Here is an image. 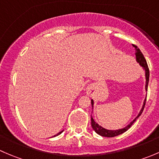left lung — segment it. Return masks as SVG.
<instances>
[{
  "mask_svg": "<svg viewBox=\"0 0 159 159\" xmlns=\"http://www.w3.org/2000/svg\"><path fill=\"white\" fill-rule=\"evenodd\" d=\"M132 45H133V47L135 48L136 61L139 62V65H140L141 66H142L145 70V78H146V85H145V89H146V91H147V90H148V81H149V69H148V65H147L146 60H145L143 54L141 52L140 49L138 48L137 46L134 45V44H132ZM145 103H146V98H145V100L144 101V105H143V106H142V108L141 109L140 112H139V115H138V116L136 117V118H134V119L133 120L131 123H130L129 125H127L125 128H124V129H118V130H114V131L113 130H107V129H104V128H102V126H100L99 125H98L97 123L94 121V119H93L92 117H91V126H92V129L94 130V131H95L96 133H98V134H100V135L103 136V137L111 138V137H115V136L119 135V134L125 132L128 129H129L130 127H131V126L133 125V123L136 121V119H137V118H139L141 115H142L144 108H145ZM93 105H94V102H93V100H91V106H92V109H93Z\"/></svg>",
  "mask_w": 159,
  "mask_h": 159,
  "instance_id": "8db88e82",
  "label": "left lung"
}]
</instances>
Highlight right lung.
I'll use <instances>...</instances> for the list:
<instances>
[{"label":"right lung","mask_w":159,"mask_h":159,"mask_svg":"<svg viewBox=\"0 0 159 159\" xmlns=\"http://www.w3.org/2000/svg\"><path fill=\"white\" fill-rule=\"evenodd\" d=\"M62 132H63V131H60V132H59V133H57V134H55V135H54V136H53V137H55V136H57V135H58V134H61V133H62Z\"/></svg>","instance_id":"obj_1"}]
</instances>
